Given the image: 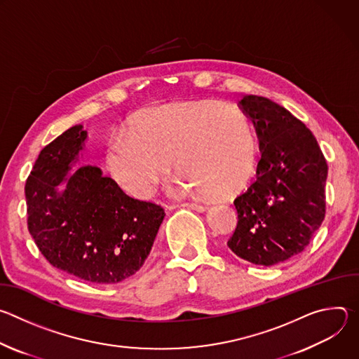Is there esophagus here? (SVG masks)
I'll list each match as a JSON object with an SVG mask.
<instances>
[{
  "instance_id": "34e87169",
  "label": "esophagus",
  "mask_w": 359,
  "mask_h": 359,
  "mask_svg": "<svg viewBox=\"0 0 359 359\" xmlns=\"http://www.w3.org/2000/svg\"><path fill=\"white\" fill-rule=\"evenodd\" d=\"M186 206L193 209V210H197V212H206L208 210V204H200V203H186ZM168 209H172V208H168Z\"/></svg>"
}]
</instances>
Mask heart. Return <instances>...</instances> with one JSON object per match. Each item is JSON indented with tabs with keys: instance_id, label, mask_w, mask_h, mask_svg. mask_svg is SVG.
Here are the masks:
<instances>
[{
	"instance_id": "heart-1",
	"label": "heart",
	"mask_w": 359,
	"mask_h": 359,
	"mask_svg": "<svg viewBox=\"0 0 359 359\" xmlns=\"http://www.w3.org/2000/svg\"><path fill=\"white\" fill-rule=\"evenodd\" d=\"M255 135L248 116L238 108L216 102H180L146 109L135 116L125 133L107 147V166L129 194L147 198L170 158L180 170L176 194L230 193L251 175Z\"/></svg>"
}]
</instances>
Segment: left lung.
I'll return each mask as SVG.
<instances>
[{
    "mask_svg": "<svg viewBox=\"0 0 359 359\" xmlns=\"http://www.w3.org/2000/svg\"><path fill=\"white\" fill-rule=\"evenodd\" d=\"M240 109L257 132V177L236 197L238 222L229 248L257 266L299 254L325 217L327 161L317 139L276 102L244 95Z\"/></svg>",
    "mask_w": 359,
    "mask_h": 359,
    "instance_id": "8db88e82",
    "label": "left lung"
}]
</instances>
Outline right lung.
<instances>
[{
    "label": "right lung",
    "mask_w": 359,
    "mask_h": 359,
    "mask_svg": "<svg viewBox=\"0 0 359 359\" xmlns=\"http://www.w3.org/2000/svg\"><path fill=\"white\" fill-rule=\"evenodd\" d=\"M85 139L76 125L41 150L25 183L28 231L50 266L89 283L115 284L143 266L165 210L129 197L99 168L82 166L68 177ZM62 181L66 190L58 192Z\"/></svg>",
    "instance_id": "add662e5"
}]
</instances>
